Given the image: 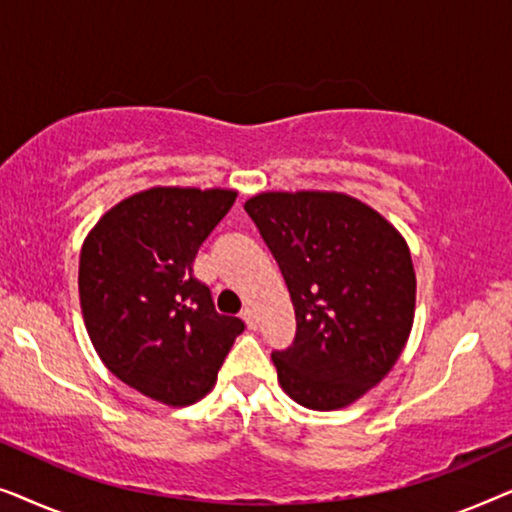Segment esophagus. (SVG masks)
Segmentation results:
<instances>
[{"label":"esophagus","instance_id":"34e87169","mask_svg":"<svg viewBox=\"0 0 512 512\" xmlns=\"http://www.w3.org/2000/svg\"><path fill=\"white\" fill-rule=\"evenodd\" d=\"M242 319L247 321L249 328H256V326H258V314H256V310H254V307H251V305H247V307H244V310H242Z\"/></svg>","mask_w":512,"mask_h":512}]
</instances>
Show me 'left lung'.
Masks as SVG:
<instances>
[{
    "mask_svg": "<svg viewBox=\"0 0 512 512\" xmlns=\"http://www.w3.org/2000/svg\"><path fill=\"white\" fill-rule=\"evenodd\" d=\"M282 270L296 342L277 380L310 410H340L389 375L415 321L417 277L394 223L338 191H265L244 202Z\"/></svg>",
    "mask_w": 512,
    "mask_h": 512,
    "instance_id": "obj_1",
    "label": "left lung"
}]
</instances>
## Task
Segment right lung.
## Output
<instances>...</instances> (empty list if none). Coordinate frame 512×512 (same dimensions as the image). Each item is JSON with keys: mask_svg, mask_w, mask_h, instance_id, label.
<instances>
[{"mask_svg": "<svg viewBox=\"0 0 512 512\" xmlns=\"http://www.w3.org/2000/svg\"><path fill=\"white\" fill-rule=\"evenodd\" d=\"M233 188L153 186L107 209L83 240V324L109 373L153 401L205 398L244 324L214 310L193 277L200 244L228 214Z\"/></svg>", "mask_w": 512, "mask_h": 512, "instance_id": "obj_1", "label": "right lung"}]
</instances>
